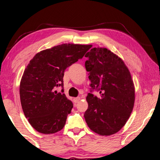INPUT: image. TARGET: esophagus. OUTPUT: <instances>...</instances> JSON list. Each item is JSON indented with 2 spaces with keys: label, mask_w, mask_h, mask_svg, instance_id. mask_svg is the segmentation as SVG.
<instances>
[{
  "label": "esophagus",
  "mask_w": 160,
  "mask_h": 160,
  "mask_svg": "<svg viewBox=\"0 0 160 160\" xmlns=\"http://www.w3.org/2000/svg\"><path fill=\"white\" fill-rule=\"evenodd\" d=\"M80 100V97H76L74 98V103H78V102Z\"/></svg>",
  "instance_id": "obj_1"
}]
</instances>
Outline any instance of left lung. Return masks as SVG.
Segmentation results:
<instances>
[{"mask_svg":"<svg viewBox=\"0 0 160 160\" xmlns=\"http://www.w3.org/2000/svg\"><path fill=\"white\" fill-rule=\"evenodd\" d=\"M92 46H90V48ZM85 56L91 92L84 117L89 128L100 135L116 133L128 120L135 103V88L128 68L107 48H93ZM100 91L97 98L92 93Z\"/></svg>","mask_w":160,"mask_h":160,"instance_id":"1","label":"left lung"}]
</instances>
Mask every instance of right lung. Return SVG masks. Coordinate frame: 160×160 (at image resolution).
I'll return each instance as SVG.
<instances>
[{"instance_id":"add662e5","label":"right lung","mask_w":160,"mask_h":160,"mask_svg":"<svg viewBox=\"0 0 160 160\" xmlns=\"http://www.w3.org/2000/svg\"><path fill=\"white\" fill-rule=\"evenodd\" d=\"M91 45L63 44L38 52L25 68L20 86L25 118L37 132L52 134L64 127L73 108L63 93V78L67 67L81 59Z\"/></svg>"}]
</instances>
